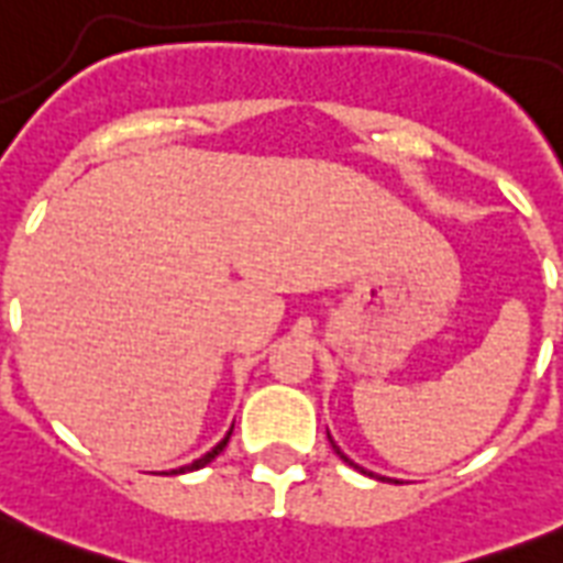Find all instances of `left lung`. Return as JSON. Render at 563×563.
<instances>
[{
  "instance_id": "1",
  "label": "left lung",
  "mask_w": 563,
  "mask_h": 563,
  "mask_svg": "<svg viewBox=\"0 0 563 563\" xmlns=\"http://www.w3.org/2000/svg\"><path fill=\"white\" fill-rule=\"evenodd\" d=\"M330 444H333L335 455H339V459H342V462H347V464H351V467H356V471H360V473H368V476H374V479H383V482H394V485H400V482H397V479H388V476H379V473H371V471H365V467H360V464H356V462H351V459H347V455H344V453H342V450H339V444H335L333 438H330Z\"/></svg>"
}]
</instances>
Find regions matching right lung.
Returning a JSON list of instances; mask_svg holds the SVG:
<instances>
[{
  "mask_svg": "<svg viewBox=\"0 0 563 563\" xmlns=\"http://www.w3.org/2000/svg\"><path fill=\"white\" fill-rule=\"evenodd\" d=\"M230 432H233V427H230ZM230 432H228V435H224V438H221L219 444L212 446L210 453H203L201 459H195L192 464H184V467H178V471H166V473H189V471H198V467H203V464H210L212 459H216V455H219L221 450H224V446H228V441H230Z\"/></svg>",
  "mask_w": 563,
  "mask_h": 563,
  "instance_id": "1",
  "label": "right lung"
}]
</instances>
